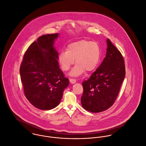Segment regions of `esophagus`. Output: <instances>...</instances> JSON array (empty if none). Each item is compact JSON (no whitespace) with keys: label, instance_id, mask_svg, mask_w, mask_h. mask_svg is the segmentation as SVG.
<instances>
[{"label":"esophagus","instance_id":"1","mask_svg":"<svg viewBox=\"0 0 146 146\" xmlns=\"http://www.w3.org/2000/svg\"><path fill=\"white\" fill-rule=\"evenodd\" d=\"M69 81H70V82L72 84H75L76 82V79H72V78H70V79H69Z\"/></svg>","mask_w":146,"mask_h":146}]
</instances>
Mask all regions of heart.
<instances>
[{
  "instance_id": "b5f03b06",
  "label": "heart",
  "mask_w": 146,
  "mask_h": 146,
  "mask_svg": "<svg viewBox=\"0 0 146 146\" xmlns=\"http://www.w3.org/2000/svg\"><path fill=\"white\" fill-rule=\"evenodd\" d=\"M101 56L100 46L97 42L81 40L69 44L66 51L60 52L58 61L62 69L68 71L77 63L70 73L71 76H78L86 70L93 71L99 64Z\"/></svg>"
}]
</instances>
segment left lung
Wrapping results in <instances>:
<instances>
[{"mask_svg":"<svg viewBox=\"0 0 146 146\" xmlns=\"http://www.w3.org/2000/svg\"><path fill=\"white\" fill-rule=\"evenodd\" d=\"M106 57L88 81L82 83V107L98 113L110 108L114 103L125 76L123 58L109 39H107Z\"/></svg>","mask_w":146,"mask_h":146,"instance_id":"1","label":"left lung"}]
</instances>
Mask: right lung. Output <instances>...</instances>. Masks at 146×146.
Instances as JSON below:
<instances>
[{
    "mask_svg": "<svg viewBox=\"0 0 146 146\" xmlns=\"http://www.w3.org/2000/svg\"><path fill=\"white\" fill-rule=\"evenodd\" d=\"M58 35H43L32 43L20 69L26 98L33 106L41 110L56 107L64 90L69 84L59 67L58 53L54 46Z\"/></svg>",
    "mask_w": 146,
    "mask_h": 146,
    "instance_id": "obj_1",
    "label": "right lung"
}]
</instances>
